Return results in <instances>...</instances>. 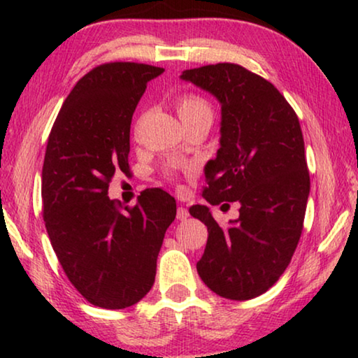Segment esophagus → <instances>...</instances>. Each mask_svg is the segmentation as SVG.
Instances as JSON below:
<instances>
[{
  "label": "esophagus",
  "mask_w": 358,
  "mask_h": 358,
  "mask_svg": "<svg viewBox=\"0 0 358 358\" xmlns=\"http://www.w3.org/2000/svg\"><path fill=\"white\" fill-rule=\"evenodd\" d=\"M187 218H189V210L185 207H179L178 208V220H180V222H185Z\"/></svg>",
  "instance_id": "1"
}]
</instances>
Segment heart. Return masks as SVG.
<instances>
[{"instance_id": "heart-1", "label": "heart", "mask_w": 358, "mask_h": 358, "mask_svg": "<svg viewBox=\"0 0 358 358\" xmlns=\"http://www.w3.org/2000/svg\"><path fill=\"white\" fill-rule=\"evenodd\" d=\"M178 112L182 122L194 119V117H200V115H210V117L213 115L212 106L208 104V101L203 99V97L199 94H192V92L179 97ZM164 174L168 179H174L176 176H178V169H176L174 166H168L164 171Z\"/></svg>"}]
</instances>
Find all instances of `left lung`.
<instances>
[{
    "instance_id": "left-lung-1",
    "label": "left lung",
    "mask_w": 358,
    "mask_h": 358,
    "mask_svg": "<svg viewBox=\"0 0 358 358\" xmlns=\"http://www.w3.org/2000/svg\"><path fill=\"white\" fill-rule=\"evenodd\" d=\"M180 78L222 104L220 150L205 166L202 197L239 203V217L224 227L207 205L189 208L208 229L197 272L217 295L251 300L285 272L303 231L310 173L300 122L272 83L236 63L192 68Z\"/></svg>"
}]
</instances>
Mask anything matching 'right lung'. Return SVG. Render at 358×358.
I'll return each instance as SVG.
<instances>
[{
  "instance_id": "add662e5",
  "label": "right lung",
  "mask_w": 358,
  "mask_h": 358,
  "mask_svg": "<svg viewBox=\"0 0 358 358\" xmlns=\"http://www.w3.org/2000/svg\"><path fill=\"white\" fill-rule=\"evenodd\" d=\"M164 68L110 62L76 83L48 135L42 168L43 222L58 262L91 305L124 310L151 290L176 200L146 189L122 210L107 195L130 173V124L148 81Z\"/></svg>"
}]
</instances>
